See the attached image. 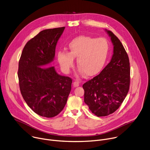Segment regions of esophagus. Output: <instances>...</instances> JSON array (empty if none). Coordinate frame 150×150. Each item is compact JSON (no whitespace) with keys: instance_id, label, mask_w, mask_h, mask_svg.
I'll return each instance as SVG.
<instances>
[{"instance_id":"1","label":"esophagus","mask_w":150,"mask_h":150,"mask_svg":"<svg viewBox=\"0 0 150 150\" xmlns=\"http://www.w3.org/2000/svg\"><path fill=\"white\" fill-rule=\"evenodd\" d=\"M80 85V82L79 81H76L73 83V86L76 87H78Z\"/></svg>"}]
</instances>
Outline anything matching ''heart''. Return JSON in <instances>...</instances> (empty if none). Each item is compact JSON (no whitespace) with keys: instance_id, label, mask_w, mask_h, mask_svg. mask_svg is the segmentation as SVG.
Listing matches in <instances>:
<instances>
[{"instance_id":"1","label":"heart","mask_w":150,"mask_h":150,"mask_svg":"<svg viewBox=\"0 0 150 150\" xmlns=\"http://www.w3.org/2000/svg\"><path fill=\"white\" fill-rule=\"evenodd\" d=\"M68 48L69 52L59 51L57 55L58 61L62 69L64 71L69 72L73 66L74 58H77V66L79 67L78 74H85L87 77L94 76L102 70L109 52V45L106 40L87 36L74 38Z\"/></svg>"}]
</instances>
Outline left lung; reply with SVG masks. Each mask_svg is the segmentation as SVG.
I'll return each mask as SVG.
<instances>
[{
	"label": "left lung",
	"instance_id": "obj_1",
	"mask_svg": "<svg viewBox=\"0 0 150 150\" xmlns=\"http://www.w3.org/2000/svg\"><path fill=\"white\" fill-rule=\"evenodd\" d=\"M113 46L110 62L100 73L83 85L84 101L98 116H108L122 104L129 88L130 67L128 54L121 42L105 29Z\"/></svg>",
	"mask_w": 150,
	"mask_h": 150
}]
</instances>
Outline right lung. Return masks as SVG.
<instances>
[{"label":"right lung","mask_w":150,"mask_h":150,"mask_svg":"<svg viewBox=\"0 0 150 150\" xmlns=\"http://www.w3.org/2000/svg\"><path fill=\"white\" fill-rule=\"evenodd\" d=\"M65 27L43 30L25 45L19 62L18 79L22 96L37 114L52 117L64 109L72 80L58 74L54 67L55 47Z\"/></svg>","instance_id":"right-lung-1"}]
</instances>
